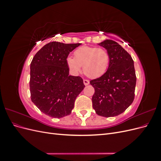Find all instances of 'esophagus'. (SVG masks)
Segmentation results:
<instances>
[{"mask_svg":"<svg viewBox=\"0 0 161 161\" xmlns=\"http://www.w3.org/2000/svg\"><path fill=\"white\" fill-rule=\"evenodd\" d=\"M83 82H84L85 85H88L89 84V81L88 80H86V79L83 80Z\"/></svg>","mask_w":161,"mask_h":161,"instance_id":"1","label":"esophagus"}]
</instances>
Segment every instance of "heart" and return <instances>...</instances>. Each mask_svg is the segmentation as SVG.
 <instances>
[{
    "label": "heart",
    "instance_id": "heart-1",
    "mask_svg": "<svg viewBox=\"0 0 161 161\" xmlns=\"http://www.w3.org/2000/svg\"><path fill=\"white\" fill-rule=\"evenodd\" d=\"M108 52L103 47L82 46L74 53V58H67V64L75 73H79L82 66L85 74L92 79L104 75L109 65Z\"/></svg>",
    "mask_w": 161,
    "mask_h": 161
}]
</instances>
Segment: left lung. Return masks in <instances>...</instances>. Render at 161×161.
Returning <instances> with one entry per match:
<instances>
[{
    "label": "left lung",
    "mask_w": 161,
    "mask_h": 161,
    "mask_svg": "<svg viewBox=\"0 0 161 161\" xmlns=\"http://www.w3.org/2000/svg\"><path fill=\"white\" fill-rule=\"evenodd\" d=\"M108 52L110 60L108 70L98 79L91 80L94 87L92 108L99 115H118L132 103L136 83L134 61L118 43L106 40L99 43Z\"/></svg>",
    "instance_id": "8db88e82"
}]
</instances>
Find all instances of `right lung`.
<instances>
[{"mask_svg":"<svg viewBox=\"0 0 161 161\" xmlns=\"http://www.w3.org/2000/svg\"><path fill=\"white\" fill-rule=\"evenodd\" d=\"M81 43H47L30 64V87L33 103L43 114L61 118L71 114L77 96L85 88L80 76L69 75L66 58Z\"/></svg>","mask_w":161,"mask_h":161,"instance_id":"obj_1","label":"right lung"}]
</instances>
